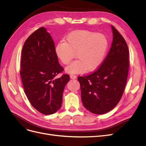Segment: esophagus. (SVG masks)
<instances>
[{
  "mask_svg": "<svg viewBox=\"0 0 146 146\" xmlns=\"http://www.w3.org/2000/svg\"><path fill=\"white\" fill-rule=\"evenodd\" d=\"M70 78L73 79H76L77 78L76 75H74V74H70Z\"/></svg>",
  "mask_w": 146,
  "mask_h": 146,
  "instance_id": "esophagus-1",
  "label": "esophagus"
}]
</instances>
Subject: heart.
I'll return each instance as SVG.
<instances>
[{
	"label": "heart",
	"mask_w": 146,
	"mask_h": 146,
	"mask_svg": "<svg viewBox=\"0 0 146 146\" xmlns=\"http://www.w3.org/2000/svg\"><path fill=\"white\" fill-rule=\"evenodd\" d=\"M108 40L102 34L88 30L70 33L65 40L56 45L55 54L64 65H68L76 53V60L65 68L69 74L95 71L104 60L108 48Z\"/></svg>",
	"instance_id": "obj_1"
}]
</instances>
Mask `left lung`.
I'll list each match as a JSON object with an SVG mask.
<instances>
[{"instance_id":"8db88e82","label":"left lung","mask_w":146,"mask_h":146,"mask_svg":"<svg viewBox=\"0 0 146 146\" xmlns=\"http://www.w3.org/2000/svg\"><path fill=\"white\" fill-rule=\"evenodd\" d=\"M113 41L109 53L96 71L78 78L81 100L86 109L102 115L117 104L123 95L127 79L129 49L123 37L113 26Z\"/></svg>"}]
</instances>
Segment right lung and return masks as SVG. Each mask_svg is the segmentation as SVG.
I'll use <instances>...</instances> for the list:
<instances>
[{
	"label": "right lung",
	"mask_w": 146,
	"mask_h": 146,
	"mask_svg": "<svg viewBox=\"0 0 146 146\" xmlns=\"http://www.w3.org/2000/svg\"><path fill=\"white\" fill-rule=\"evenodd\" d=\"M54 43L45 27L28 37L23 46L20 72L25 95L35 109L44 115L60 109L68 74L59 78L63 71L54 51Z\"/></svg>",
	"instance_id": "1"
}]
</instances>
